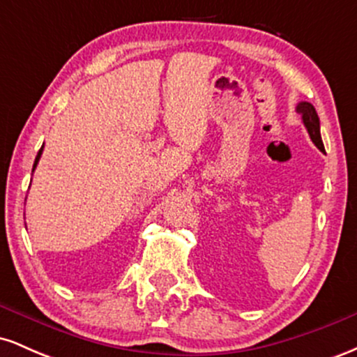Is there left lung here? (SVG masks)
<instances>
[{
    "label": "left lung",
    "instance_id": "1",
    "mask_svg": "<svg viewBox=\"0 0 357 357\" xmlns=\"http://www.w3.org/2000/svg\"><path fill=\"white\" fill-rule=\"evenodd\" d=\"M296 110L302 116V122H304L307 132H309V136L312 139L314 144L317 146L322 153H326V151H324L322 139H321V124H319V116L317 112H315L314 105L309 104V102H298Z\"/></svg>",
    "mask_w": 357,
    "mask_h": 357
}]
</instances>
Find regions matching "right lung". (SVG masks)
Masks as SVG:
<instances>
[{
  "mask_svg": "<svg viewBox=\"0 0 357 357\" xmlns=\"http://www.w3.org/2000/svg\"><path fill=\"white\" fill-rule=\"evenodd\" d=\"M42 153H43V146H42V149L38 151V154H36V158H35V165H33V171H35V167H36V165H38V161H40V155H42Z\"/></svg>",
  "mask_w": 357,
  "mask_h": 357,
  "instance_id": "add662e5",
  "label": "right lung"
}]
</instances>
